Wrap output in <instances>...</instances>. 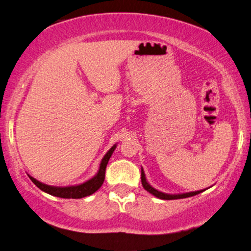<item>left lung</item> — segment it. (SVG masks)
Wrapping results in <instances>:
<instances>
[{"instance_id": "8db88e82", "label": "left lung", "mask_w": 251, "mask_h": 251, "mask_svg": "<svg viewBox=\"0 0 251 251\" xmlns=\"http://www.w3.org/2000/svg\"><path fill=\"white\" fill-rule=\"evenodd\" d=\"M142 185L144 188H145L148 193H151V195H154L155 197L159 198V199H165V201H172V199H180V198H187V197H192L195 196V195H198L202 193L203 190H197V192H190V193H184V194H165L163 192H159V190L155 189L151 185L148 184V181L146 180L145 177V173H144V169L142 168Z\"/></svg>"}]
</instances>
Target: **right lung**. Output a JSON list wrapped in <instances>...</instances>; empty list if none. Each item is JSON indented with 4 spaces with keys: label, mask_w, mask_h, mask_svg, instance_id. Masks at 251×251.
<instances>
[{
    "label": "right lung",
    "mask_w": 251,
    "mask_h": 251,
    "mask_svg": "<svg viewBox=\"0 0 251 251\" xmlns=\"http://www.w3.org/2000/svg\"><path fill=\"white\" fill-rule=\"evenodd\" d=\"M116 144L113 145V147L106 152L105 156L101 159L100 164V169L97 172L96 175L88 179L87 181L83 182V184L79 185H75V186H66V187H56V186H50L43 184L39 180H36L35 178L29 176V179H31L34 184H35L41 190L48 193L52 196H56L59 198H73V199H78V198H83L86 196H90V195L94 194L96 190H99L100 188V186L103 185L104 179H105V171H106V166H107V163L110 157H112V154L115 151L116 148Z\"/></svg>",
    "instance_id": "add662e5"
}]
</instances>
